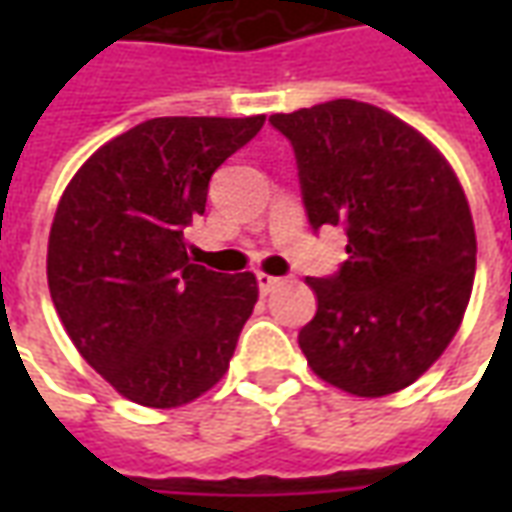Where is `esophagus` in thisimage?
<instances>
[{"label": "esophagus", "instance_id": "1", "mask_svg": "<svg viewBox=\"0 0 512 512\" xmlns=\"http://www.w3.org/2000/svg\"><path fill=\"white\" fill-rule=\"evenodd\" d=\"M277 282H279V279L271 277V274H263V271L257 274V288H260V293H263V296L277 288Z\"/></svg>", "mask_w": 512, "mask_h": 512}]
</instances>
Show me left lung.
<instances>
[{"label":"left lung","mask_w":512,"mask_h":512,"mask_svg":"<svg viewBox=\"0 0 512 512\" xmlns=\"http://www.w3.org/2000/svg\"><path fill=\"white\" fill-rule=\"evenodd\" d=\"M288 136L312 230L348 235V260L307 277L318 312L299 332L315 376L359 397L414 384L450 345L474 282V224L425 136L351 98L268 120Z\"/></svg>","instance_id":"left-lung-1"}]
</instances>
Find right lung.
I'll use <instances>...</instances> for the list:
<instances>
[{
	"mask_svg": "<svg viewBox=\"0 0 512 512\" xmlns=\"http://www.w3.org/2000/svg\"><path fill=\"white\" fill-rule=\"evenodd\" d=\"M266 117H153L98 147L62 194L49 290L79 354L139 406L175 408L227 373L255 274L191 263L183 230Z\"/></svg>",
	"mask_w": 512,
	"mask_h": 512,
	"instance_id": "add662e5",
	"label": "right lung"
}]
</instances>
